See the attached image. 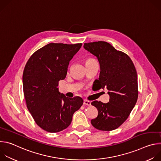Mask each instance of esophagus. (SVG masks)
Returning <instances> with one entry per match:
<instances>
[{
	"label": "esophagus",
	"mask_w": 161,
	"mask_h": 161,
	"mask_svg": "<svg viewBox=\"0 0 161 161\" xmlns=\"http://www.w3.org/2000/svg\"><path fill=\"white\" fill-rule=\"evenodd\" d=\"M83 104L84 105H86V106H90L91 105V103H90V101H88L85 99L83 101Z\"/></svg>",
	"instance_id": "1"
}]
</instances>
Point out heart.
<instances>
[{"instance_id":"obj_1","label":"heart","mask_w":161,"mask_h":161,"mask_svg":"<svg viewBox=\"0 0 161 161\" xmlns=\"http://www.w3.org/2000/svg\"><path fill=\"white\" fill-rule=\"evenodd\" d=\"M93 60V59H88V60H86V62H87V61H90V60Z\"/></svg>"}]
</instances>
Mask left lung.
I'll return each mask as SVG.
<instances>
[{"label": "left lung", "mask_w": 161, "mask_h": 161, "mask_svg": "<svg viewBox=\"0 0 161 161\" xmlns=\"http://www.w3.org/2000/svg\"><path fill=\"white\" fill-rule=\"evenodd\" d=\"M84 48L97 57L100 65L99 88H106L108 103H91L98 115L91 120L95 128L109 131L117 129L128 118L138 97L137 76L134 65L125 53L105 41L85 43Z\"/></svg>", "instance_id": "1"}]
</instances>
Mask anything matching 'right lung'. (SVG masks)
Segmentation results:
<instances>
[{
  "label": "right lung",
  "instance_id": "obj_1",
  "mask_svg": "<svg viewBox=\"0 0 161 161\" xmlns=\"http://www.w3.org/2000/svg\"><path fill=\"white\" fill-rule=\"evenodd\" d=\"M81 46L49 43L34 53L25 65L23 88L27 107L36 123L46 131L58 132L66 129L83 103L80 97H65L57 88Z\"/></svg>",
  "mask_w": 161,
  "mask_h": 161
}]
</instances>
